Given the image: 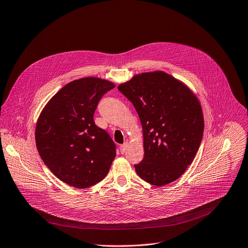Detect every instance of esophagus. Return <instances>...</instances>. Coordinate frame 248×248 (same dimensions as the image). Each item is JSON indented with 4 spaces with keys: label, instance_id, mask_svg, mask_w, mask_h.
Listing matches in <instances>:
<instances>
[{
    "label": "esophagus",
    "instance_id": "1",
    "mask_svg": "<svg viewBox=\"0 0 248 248\" xmlns=\"http://www.w3.org/2000/svg\"><path fill=\"white\" fill-rule=\"evenodd\" d=\"M127 148H128V143L127 142H125L123 145L120 146V152H121L122 154H124L125 152L127 151Z\"/></svg>",
    "mask_w": 248,
    "mask_h": 248
}]
</instances>
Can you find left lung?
Wrapping results in <instances>:
<instances>
[{"mask_svg": "<svg viewBox=\"0 0 248 248\" xmlns=\"http://www.w3.org/2000/svg\"><path fill=\"white\" fill-rule=\"evenodd\" d=\"M134 105L143 128L144 158L135 165L145 182L162 186L179 179L194 161L203 134L196 95L164 71L144 72L118 86Z\"/></svg>", "mask_w": 248, "mask_h": 248, "instance_id": "1", "label": "left lung"}]
</instances>
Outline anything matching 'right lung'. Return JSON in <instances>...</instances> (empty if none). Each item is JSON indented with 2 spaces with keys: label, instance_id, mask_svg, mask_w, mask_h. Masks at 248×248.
<instances>
[{
  "label": "right lung",
  "instance_id": "obj_1",
  "mask_svg": "<svg viewBox=\"0 0 248 248\" xmlns=\"http://www.w3.org/2000/svg\"><path fill=\"white\" fill-rule=\"evenodd\" d=\"M114 87L98 78L73 80L47 102L37 119L35 144L42 160L71 186L86 188L101 182L116 156L113 140L93 120L99 100Z\"/></svg>",
  "mask_w": 248,
  "mask_h": 248
}]
</instances>
